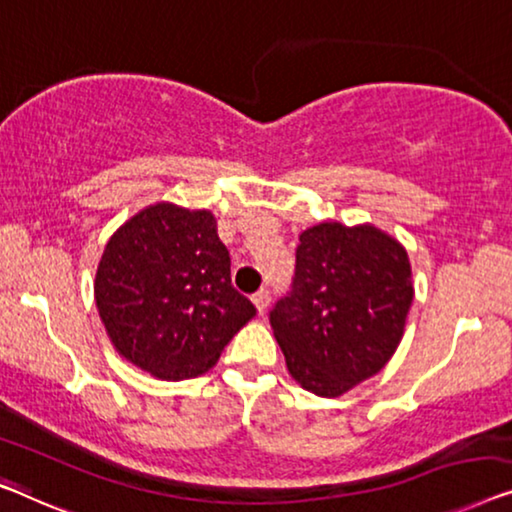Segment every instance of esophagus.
<instances>
[{"mask_svg": "<svg viewBox=\"0 0 512 512\" xmlns=\"http://www.w3.org/2000/svg\"><path fill=\"white\" fill-rule=\"evenodd\" d=\"M251 300H254L258 314H263V311L268 309V305H270V291H268V288H261V291L251 295Z\"/></svg>", "mask_w": 512, "mask_h": 512, "instance_id": "obj_1", "label": "esophagus"}]
</instances>
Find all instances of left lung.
Listing matches in <instances>:
<instances>
[{
  "label": "left lung",
  "instance_id": "8db88e82",
  "mask_svg": "<svg viewBox=\"0 0 512 512\" xmlns=\"http://www.w3.org/2000/svg\"><path fill=\"white\" fill-rule=\"evenodd\" d=\"M411 300L402 244L374 226L330 221L300 235L291 291L274 302L270 325L293 379L339 397L392 358Z\"/></svg>",
  "mask_w": 512,
  "mask_h": 512
}]
</instances>
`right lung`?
<instances>
[{
    "mask_svg": "<svg viewBox=\"0 0 512 512\" xmlns=\"http://www.w3.org/2000/svg\"><path fill=\"white\" fill-rule=\"evenodd\" d=\"M94 293L117 351L166 381L207 372L256 316L233 288L212 212L170 203L147 207L110 238Z\"/></svg>",
    "mask_w": 512,
    "mask_h": 512,
    "instance_id": "add662e5",
    "label": "right lung"
}]
</instances>
